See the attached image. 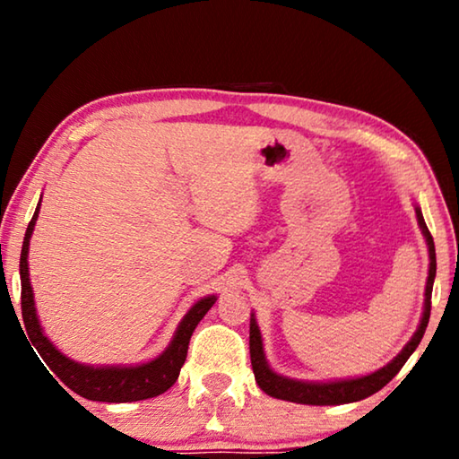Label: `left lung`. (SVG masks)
Returning <instances> with one entry per match:
<instances>
[{"label": "left lung", "instance_id": "left-lung-1", "mask_svg": "<svg viewBox=\"0 0 459 459\" xmlns=\"http://www.w3.org/2000/svg\"><path fill=\"white\" fill-rule=\"evenodd\" d=\"M415 214H417L419 229H421L425 237L427 248H429V275H427V283H425V304H423L421 322H419L411 340L403 346V351L394 356L391 362L385 364L383 368H378L364 377L336 378V380L290 378V377L277 375V372L269 367V362L265 359V351H263V338H261L257 317H255V314H251L248 351H251V367L255 372V380H257V385L261 386L263 393H267L269 397H275L281 401L299 403V405H346V403H356V401L367 399L370 394L380 391L386 383H391L393 377L403 368V364L409 360V356L415 352V348L423 338L427 324H429V314H431V291H433V281H435V269H437V263H435V245H433L431 232L423 221L421 208L417 204H415Z\"/></svg>", "mask_w": 459, "mask_h": 459}]
</instances>
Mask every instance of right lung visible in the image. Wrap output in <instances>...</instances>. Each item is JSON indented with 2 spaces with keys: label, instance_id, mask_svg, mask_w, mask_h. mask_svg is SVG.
Masks as SVG:
<instances>
[{
  "label": "right lung",
  "instance_id": "right-lung-1",
  "mask_svg": "<svg viewBox=\"0 0 459 459\" xmlns=\"http://www.w3.org/2000/svg\"><path fill=\"white\" fill-rule=\"evenodd\" d=\"M40 202H38L36 212L28 224L20 257L22 317H24L28 338L36 348V352L40 354L46 367H48L62 383L89 401L131 403L152 399L158 397L161 393H166L168 388L176 383L178 375H180V368L184 367L194 328H196L198 322L206 316L208 309L214 306L216 295L200 298L196 304L186 312L182 322L178 324L174 338L168 344L166 351L160 356H155L150 362L135 364V367H126V364H123V367L121 364H113V367L111 364H107V367H95V364H82L68 359V356L62 354L44 333V328L40 325V320H38L36 314L32 283H30L28 251L30 238H32V232L38 221V212H40Z\"/></svg>",
  "mask_w": 459,
  "mask_h": 459
}]
</instances>
